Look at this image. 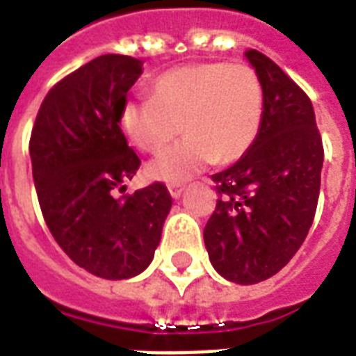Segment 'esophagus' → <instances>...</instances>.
I'll use <instances>...</instances> for the list:
<instances>
[{"mask_svg": "<svg viewBox=\"0 0 356 356\" xmlns=\"http://www.w3.org/2000/svg\"><path fill=\"white\" fill-rule=\"evenodd\" d=\"M168 191H170L171 198L179 200V198H181V196H183V192H185V188H183V186H179V185H171V186H168Z\"/></svg>", "mask_w": 356, "mask_h": 356, "instance_id": "esophagus-1", "label": "esophagus"}]
</instances>
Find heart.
Returning a JSON list of instances; mask_svg holds the SVG:
<instances>
[{"label": "heart", "instance_id": "b5f03b06", "mask_svg": "<svg viewBox=\"0 0 356 356\" xmlns=\"http://www.w3.org/2000/svg\"><path fill=\"white\" fill-rule=\"evenodd\" d=\"M264 90L259 75L245 64H191L173 67L152 84V97L130 99L120 109V128L134 147L160 154L149 175L179 185L207 165L234 162L259 136ZM184 126L181 127L180 124Z\"/></svg>", "mask_w": 356, "mask_h": 356}]
</instances>
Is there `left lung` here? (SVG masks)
<instances>
[{
	"mask_svg": "<svg viewBox=\"0 0 356 356\" xmlns=\"http://www.w3.org/2000/svg\"><path fill=\"white\" fill-rule=\"evenodd\" d=\"M264 90L254 143L213 175L217 207L204 230L213 268L238 285H254L289 264L317 209L323 141L309 97L275 62L247 51Z\"/></svg>",
	"mask_w": 356,
	"mask_h": 356,
	"instance_id": "8db88e82",
	"label": "left lung"
}]
</instances>
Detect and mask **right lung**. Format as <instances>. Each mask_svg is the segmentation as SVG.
<instances>
[{
	"label": "right lung",
	"mask_w": 356,
	"mask_h": 356,
	"mask_svg": "<svg viewBox=\"0 0 356 356\" xmlns=\"http://www.w3.org/2000/svg\"><path fill=\"white\" fill-rule=\"evenodd\" d=\"M141 73L138 58H94L52 86L31 130L44 222L75 264L104 279L136 277L151 264L171 209L162 183L115 198L141 164L118 126Z\"/></svg>",
	"instance_id": "1"
}]
</instances>
